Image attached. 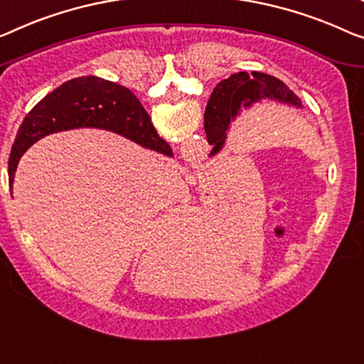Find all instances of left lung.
<instances>
[{
  "mask_svg": "<svg viewBox=\"0 0 364 364\" xmlns=\"http://www.w3.org/2000/svg\"><path fill=\"white\" fill-rule=\"evenodd\" d=\"M214 91H217V95L210 96L214 97L213 106H210L213 112H210L209 119L205 116L204 122L208 142L214 145L210 150V156L219 154L224 147L230 124L240 114L242 107L248 109L255 102H259L262 100L278 101L281 105L292 106L296 109L304 107L299 96H296L294 91L287 88L283 81L259 72H252V75L247 72L230 75L227 80L220 81Z\"/></svg>",
  "mask_w": 364,
  "mask_h": 364,
  "instance_id": "left-lung-1",
  "label": "left lung"
}]
</instances>
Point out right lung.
Segmentation results:
<instances>
[{
	"mask_svg": "<svg viewBox=\"0 0 364 364\" xmlns=\"http://www.w3.org/2000/svg\"><path fill=\"white\" fill-rule=\"evenodd\" d=\"M78 127H96L122 134L145 149L168 154L150 116L127 88L100 77L65 81L27 112L11 149L8 175L13 191L14 173L21 156L48 134Z\"/></svg>",
	"mask_w": 364,
	"mask_h": 364,
	"instance_id": "1",
	"label": "right lung"
}]
</instances>
